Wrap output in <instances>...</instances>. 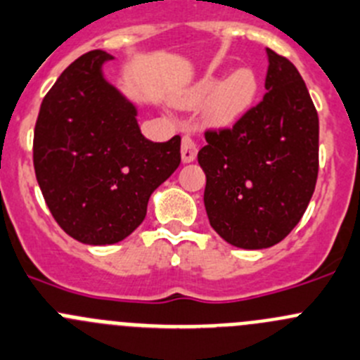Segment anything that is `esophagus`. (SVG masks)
<instances>
[{"label": "esophagus", "instance_id": "obj_1", "mask_svg": "<svg viewBox=\"0 0 360 360\" xmlns=\"http://www.w3.org/2000/svg\"><path fill=\"white\" fill-rule=\"evenodd\" d=\"M197 142L193 141L191 135H183V141H181V158L184 163H190L197 158Z\"/></svg>", "mask_w": 360, "mask_h": 360}]
</instances>
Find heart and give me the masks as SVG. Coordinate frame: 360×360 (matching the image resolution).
Returning a JSON list of instances; mask_svg holds the SVG:
<instances>
[{
	"instance_id": "obj_1",
	"label": "heart",
	"mask_w": 360,
	"mask_h": 360,
	"mask_svg": "<svg viewBox=\"0 0 360 360\" xmlns=\"http://www.w3.org/2000/svg\"><path fill=\"white\" fill-rule=\"evenodd\" d=\"M257 89V75L250 68L236 70L221 82L216 73H207L193 86L188 95V103L197 105L211 98L207 105L209 116L216 121H226L243 112L253 102Z\"/></svg>"
}]
</instances>
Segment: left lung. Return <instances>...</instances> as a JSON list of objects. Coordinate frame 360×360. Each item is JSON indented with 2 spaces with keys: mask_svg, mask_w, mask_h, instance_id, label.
I'll return each instance as SVG.
<instances>
[{
  "mask_svg": "<svg viewBox=\"0 0 360 360\" xmlns=\"http://www.w3.org/2000/svg\"><path fill=\"white\" fill-rule=\"evenodd\" d=\"M269 58L265 95L232 127L207 128L198 151L212 229L232 246L283 240L304 214L319 177V114L301 73Z\"/></svg>",
  "mask_w": 360,
  "mask_h": 360,
  "instance_id": "obj_1",
  "label": "left lung"
}]
</instances>
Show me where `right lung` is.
I'll return each instance as SVG.
<instances>
[{
  "mask_svg": "<svg viewBox=\"0 0 360 360\" xmlns=\"http://www.w3.org/2000/svg\"><path fill=\"white\" fill-rule=\"evenodd\" d=\"M112 59L89 51L40 105L33 137L38 186L58 225L84 244H114L146 218L153 191L181 163V137L151 142L137 110L102 75Z\"/></svg>",
  "mask_w": 360,
  "mask_h": 360,
  "instance_id": "1",
  "label": "right lung"
}]
</instances>
